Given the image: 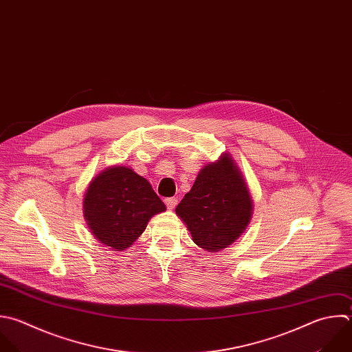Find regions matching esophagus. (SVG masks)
I'll list each match as a JSON object with an SVG mask.
<instances>
[{"mask_svg": "<svg viewBox=\"0 0 352 352\" xmlns=\"http://www.w3.org/2000/svg\"><path fill=\"white\" fill-rule=\"evenodd\" d=\"M165 205H166V208L168 209H175L176 208V205H177V198H166L165 199Z\"/></svg>", "mask_w": 352, "mask_h": 352, "instance_id": "34e87169", "label": "esophagus"}]
</instances>
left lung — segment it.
I'll return each mask as SVG.
<instances>
[{"label":"left lung","instance_id":"8db88e82","mask_svg":"<svg viewBox=\"0 0 352 352\" xmlns=\"http://www.w3.org/2000/svg\"><path fill=\"white\" fill-rule=\"evenodd\" d=\"M253 204L246 182L228 154L205 165L192 188L176 208L192 241L208 252L235 242L252 217Z\"/></svg>","mask_w":352,"mask_h":352}]
</instances>
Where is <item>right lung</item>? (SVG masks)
<instances>
[{
  "label": "right lung",
  "instance_id": "add662e5",
  "mask_svg": "<svg viewBox=\"0 0 352 352\" xmlns=\"http://www.w3.org/2000/svg\"><path fill=\"white\" fill-rule=\"evenodd\" d=\"M164 210L166 206L151 184L124 165L99 173L84 197V217L91 232L114 250L129 248L148 220Z\"/></svg>",
  "mask_w": 352,
  "mask_h": 352
}]
</instances>
